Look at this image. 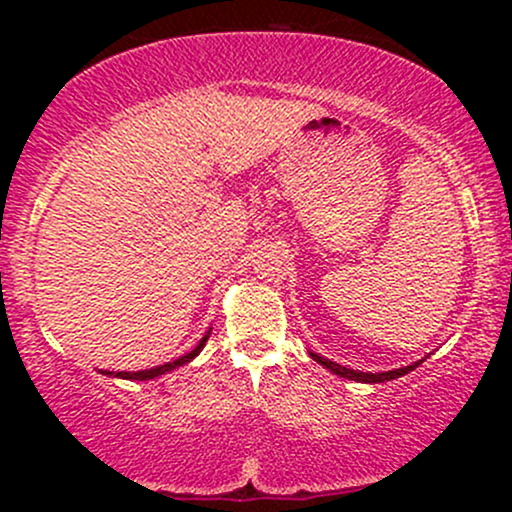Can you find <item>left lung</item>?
<instances>
[{"label":"left lung","mask_w":512,"mask_h":512,"mask_svg":"<svg viewBox=\"0 0 512 512\" xmlns=\"http://www.w3.org/2000/svg\"><path fill=\"white\" fill-rule=\"evenodd\" d=\"M310 356H313V361L320 363L322 368H327V370H330V373L339 375V378L356 380V383H368V385H373V383H387V380L402 378V375H407L409 370H414L416 366H419L421 361H424V358H421V361H414V363H411V366L395 368V370H385V373H363V370H354V368L339 366V363H334V361H330V358H325V356H320V354H313V351H310Z\"/></svg>","instance_id":"obj_1"}]
</instances>
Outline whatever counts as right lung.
Listing matches in <instances>:
<instances>
[{"label":"right lung","mask_w":512,"mask_h":512,"mask_svg":"<svg viewBox=\"0 0 512 512\" xmlns=\"http://www.w3.org/2000/svg\"><path fill=\"white\" fill-rule=\"evenodd\" d=\"M209 334H211V330H209L207 334H204L202 339H199V344L195 346V349L190 351V354L175 358V361H170V363H163V366L146 368V370H134V373H129V370H117V373H115V370H103V375H110V378H122V380H154V378H158V375H166V373H170V370L185 366V363H190L192 358L199 356V351H202L204 344H207Z\"/></svg>","instance_id":"right-lung-1"}]
</instances>
